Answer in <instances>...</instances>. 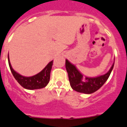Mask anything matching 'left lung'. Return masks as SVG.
<instances>
[{"mask_svg": "<svg viewBox=\"0 0 127 127\" xmlns=\"http://www.w3.org/2000/svg\"><path fill=\"white\" fill-rule=\"evenodd\" d=\"M113 67L114 64L110 70L104 75L95 78H85L74 65L69 62L67 60H65L66 70L71 87L76 91L85 94H91L99 89L109 78Z\"/></svg>", "mask_w": 127, "mask_h": 127, "instance_id": "1", "label": "left lung"}]
</instances>
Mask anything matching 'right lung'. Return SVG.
I'll list each match as a JSON object with an SVG mask.
<instances>
[{
	"mask_svg": "<svg viewBox=\"0 0 127 127\" xmlns=\"http://www.w3.org/2000/svg\"><path fill=\"white\" fill-rule=\"evenodd\" d=\"M8 63H9L10 70L14 78L24 88L30 90L42 89L45 87L49 82L50 73L52 66H53V60L49 63L41 72H40L36 75L30 77L23 76L14 71L11 65L9 60V56H8Z\"/></svg>",
	"mask_w": 127,
	"mask_h": 127,
	"instance_id": "1",
	"label": "right lung"
}]
</instances>
